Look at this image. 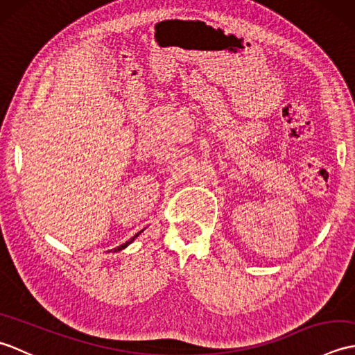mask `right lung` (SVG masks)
Returning a JSON list of instances; mask_svg holds the SVG:
<instances>
[{
	"label": "right lung",
	"mask_w": 355,
	"mask_h": 355,
	"mask_svg": "<svg viewBox=\"0 0 355 355\" xmlns=\"http://www.w3.org/2000/svg\"><path fill=\"white\" fill-rule=\"evenodd\" d=\"M139 233H140V232H139ZM139 233H137V235H134V236H132V238H131L130 241H126V243H125V244H122V245H119L117 248H114V250H122V248H125V247H126L128 244H130V243H132V241H134L135 238H137V236H139Z\"/></svg>",
	"instance_id": "1"
}]
</instances>
